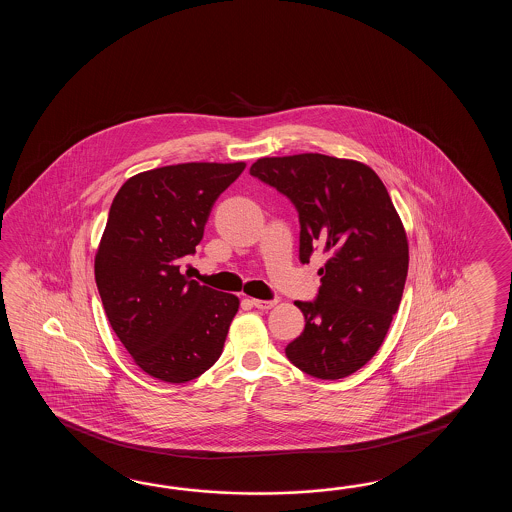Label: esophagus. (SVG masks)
Here are the masks:
<instances>
[{
    "label": "esophagus",
    "instance_id": "34e87169",
    "mask_svg": "<svg viewBox=\"0 0 512 512\" xmlns=\"http://www.w3.org/2000/svg\"><path fill=\"white\" fill-rule=\"evenodd\" d=\"M251 304L254 307H258V309H263V311H267V309H272L274 305L278 304V300H251Z\"/></svg>",
    "mask_w": 512,
    "mask_h": 512
}]
</instances>
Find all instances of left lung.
Wrapping results in <instances>:
<instances>
[{"label":"left lung","mask_w":512,"mask_h":512,"mask_svg":"<svg viewBox=\"0 0 512 512\" xmlns=\"http://www.w3.org/2000/svg\"><path fill=\"white\" fill-rule=\"evenodd\" d=\"M251 175L296 208L300 261L327 256L315 300L294 302L305 327L285 355L311 377L344 379L379 351L403 298L408 241L390 194L370 166L322 153L263 157Z\"/></svg>","instance_id":"8db88e82"}]
</instances>
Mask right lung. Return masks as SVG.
Returning <instances> with one entry per match:
<instances>
[{
	"label": "right lung",
	"instance_id": "1",
	"mask_svg": "<svg viewBox=\"0 0 512 512\" xmlns=\"http://www.w3.org/2000/svg\"><path fill=\"white\" fill-rule=\"evenodd\" d=\"M245 163H185L120 186L95 258L109 324L135 364L164 382H188L219 359L238 296L181 274L212 207Z\"/></svg>",
	"mask_w": 512,
	"mask_h": 512
}]
</instances>
